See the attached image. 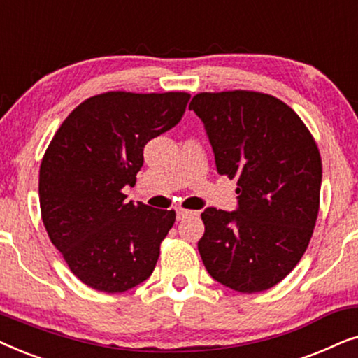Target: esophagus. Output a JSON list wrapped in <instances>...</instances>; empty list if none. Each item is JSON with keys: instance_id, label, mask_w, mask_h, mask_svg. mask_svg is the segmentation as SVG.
Segmentation results:
<instances>
[{"instance_id": "1", "label": "esophagus", "mask_w": 358, "mask_h": 358, "mask_svg": "<svg viewBox=\"0 0 358 358\" xmlns=\"http://www.w3.org/2000/svg\"><path fill=\"white\" fill-rule=\"evenodd\" d=\"M176 215H178V220H185L190 217H199V212H194V210H185V208H178L176 210Z\"/></svg>"}]
</instances>
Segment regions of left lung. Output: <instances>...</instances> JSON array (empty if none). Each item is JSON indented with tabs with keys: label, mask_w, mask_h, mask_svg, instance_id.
I'll list each match as a JSON object with an SVG mask.
<instances>
[{
	"label": "left lung",
	"mask_w": 358,
	"mask_h": 358,
	"mask_svg": "<svg viewBox=\"0 0 358 358\" xmlns=\"http://www.w3.org/2000/svg\"><path fill=\"white\" fill-rule=\"evenodd\" d=\"M189 109L203 122L218 174L238 184L234 212L203 210V266L231 290H268L300 262L315 229L316 141L285 102L262 92H200Z\"/></svg>",
	"instance_id": "8db88e82"
}]
</instances>
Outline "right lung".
I'll list each match as a JSON object with an SVG mask.
<instances>
[{
  "instance_id": "1",
  "label": "right lung",
  "mask_w": 358,
  "mask_h": 358,
  "mask_svg": "<svg viewBox=\"0 0 358 358\" xmlns=\"http://www.w3.org/2000/svg\"><path fill=\"white\" fill-rule=\"evenodd\" d=\"M187 92H104L66 117L43 155L38 199L48 238L87 287L122 293L155 271L174 210L125 202L151 138L179 124Z\"/></svg>"
}]
</instances>
